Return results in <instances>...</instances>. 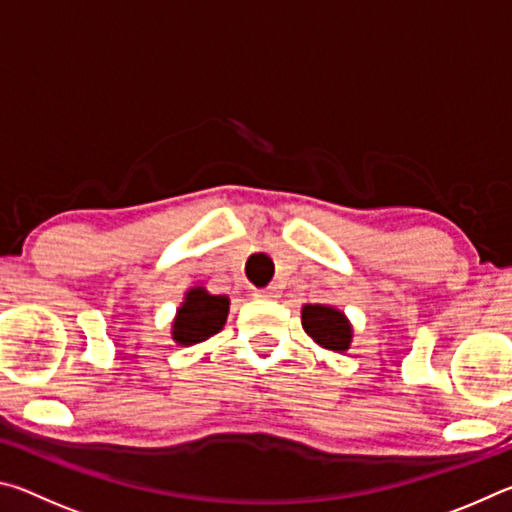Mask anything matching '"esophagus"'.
Wrapping results in <instances>:
<instances>
[{
	"instance_id": "1",
	"label": "esophagus",
	"mask_w": 512,
	"mask_h": 512,
	"mask_svg": "<svg viewBox=\"0 0 512 512\" xmlns=\"http://www.w3.org/2000/svg\"><path fill=\"white\" fill-rule=\"evenodd\" d=\"M253 296L257 298V300H275V298H280V293H277V289H262V291H255Z\"/></svg>"
}]
</instances>
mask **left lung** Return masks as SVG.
<instances>
[{"mask_svg":"<svg viewBox=\"0 0 512 512\" xmlns=\"http://www.w3.org/2000/svg\"><path fill=\"white\" fill-rule=\"evenodd\" d=\"M302 329L320 348L332 352H348L354 329L348 316L332 305H305L300 311Z\"/></svg>","mask_w":512,"mask_h":512,"instance_id":"8db88e82","label":"left lung"}]
</instances>
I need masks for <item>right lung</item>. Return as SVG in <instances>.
Returning a JSON list of instances; mask_svg holds the SVG:
<instances>
[{
  "label": "right lung",
  "instance_id": "obj_1",
  "mask_svg": "<svg viewBox=\"0 0 512 512\" xmlns=\"http://www.w3.org/2000/svg\"><path fill=\"white\" fill-rule=\"evenodd\" d=\"M230 298L214 296L205 287L187 289L171 323V339L178 345H196L219 334L228 320Z\"/></svg>",
  "mask_w": 512,
  "mask_h": 512
}]
</instances>
